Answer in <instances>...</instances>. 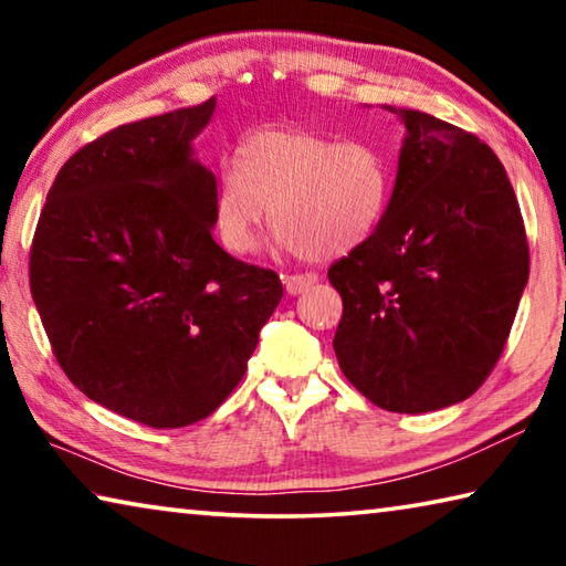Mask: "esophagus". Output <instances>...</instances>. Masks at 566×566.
Returning a JSON list of instances; mask_svg holds the SVG:
<instances>
[{"label": "esophagus", "instance_id": "1", "mask_svg": "<svg viewBox=\"0 0 566 566\" xmlns=\"http://www.w3.org/2000/svg\"><path fill=\"white\" fill-rule=\"evenodd\" d=\"M317 282H319V276L314 274V272H306V274H286V276H284V290H286V294L296 296V294H302V292L310 290V286H314Z\"/></svg>", "mask_w": 566, "mask_h": 566}]
</instances>
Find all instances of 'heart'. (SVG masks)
<instances>
[{
    "label": "heart",
    "mask_w": 566,
    "mask_h": 566,
    "mask_svg": "<svg viewBox=\"0 0 566 566\" xmlns=\"http://www.w3.org/2000/svg\"><path fill=\"white\" fill-rule=\"evenodd\" d=\"M395 167L367 142L306 127H270L224 161L214 189L217 232L247 254L266 217L274 244L292 254L339 256L361 247L385 219Z\"/></svg>",
    "instance_id": "heart-1"
}]
</instances>
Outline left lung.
Wrapping results in <instances>:
<instances>
[{"mask_svg":"<svg viewBox=\"0 0 566 566\" xmlns=\"http://www.w3.org/2000/svg\"><path fill=\"white\" fill-rule=\"evenodd\" d=\"M405 124L377 232L329 266L334 354L371 405L401 415L464 401L490 377L530 280L512 181L474 134L387 107Z\"/></svg>","mask_w":566,"mask_h":566,"instance_id":"1","label":"left lung"}]
</instances>
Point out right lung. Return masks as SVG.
<instances>
[{
  "instance_id": "1",
  "label": "right lung",
  "mask_w": 566,
  "mask_h": 566,
  "mask_svg": "<svg viewBox=\"0 0 566 566\" xmlns=\"http://www.w3.org/2000/svg\"><path fill=\"white\" fill-rule=\"evenodd\" d=\"M217 99L112 129L66 159L36 224L30 286L64 375L155 429L222 405L282 300L272 270L214 242L195 142Z\"/></svg>"
}]
</instances>
